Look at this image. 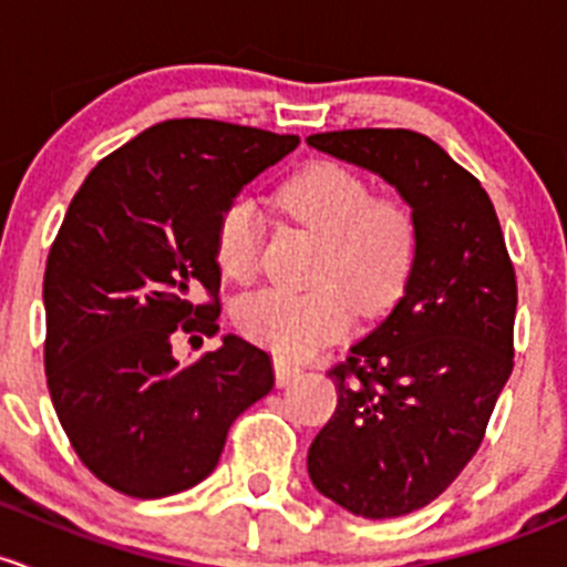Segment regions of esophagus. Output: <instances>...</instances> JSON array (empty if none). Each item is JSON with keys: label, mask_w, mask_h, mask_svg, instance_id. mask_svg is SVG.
I'll use <instances>...</instances> for the list:
<instances>
[{"label": "esophagus", "mask_w": 567, "mask_h": 567, "mask_svg": "<svg viewBox=\"0 0 567 567\" xmlns=\"http://www.w3.org/2000/svg\"><path fill=\"white\" fill-rule=\"evenodd\" d=\"M300 371H302L300 365L291 363V360L276 358V382L281 384V388H284V384H289L295 377H300Z\"/></svg>", "instance_id": "obj_1"}]
</instances>
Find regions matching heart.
I'll return each mask as SVG.
<instances>
[{
  "mask_svg": "<svg viewBox=\"0 0 567 567\" xmlns=\"http://www.w3.org/2000/svg\"><path fill=\"white\" fill-rule=\"evenodd\" d=\"M281 207L324 237L311 291L265 289L235 308L250 341L289 358H306L338 341L363 317H382L410 284L420 250V220L401 196H373L369 179L332 161L302 166L284 183ZM215 261L224 276L248 281L265 248V218L248 194L226 202L215 220Z\"/></svg>",
  "mask_w": 567,
  "mask_h": 567,
  "instance_id": "1",
  "label": "heart"
}]
</instances>
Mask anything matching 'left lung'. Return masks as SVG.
I'll use <instances>...</instances> for the list:
<instances>
[{
    "mask_svg": "<svg viewBox=\"0 0 567 567\" xmlns=\"http://www.w3.org/2000/svg\"><path fill=\"white\" fill-rule=\"evenodd\" d=\"M311 147L395 185L420 220L404 297L332 365L338 406L308 451L313 486L363 518L434 502L486 436L513 371L516 270L483 185L404 127L313 133Z\"/></svg>",
    "mask_w": 567,
    "mask_h": 567,
    "instance_id": "1",
    "label": "left lung"
}]
</instances>
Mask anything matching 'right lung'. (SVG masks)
Listing matches in <instances>:
<instances>
[{
    "mask_svg": "<svg viewBox=\"0 0 567 567\" xmlns=\"http://www.w3.org/2000/svg\"><path fill=\"white\" fill-rule=\"evenodd\" d=\"M300 144L218 120H166L103 157L45 261V379L81 464L114 492L157 499L209 475L231 423L276 384L237 336L179 365V332L215 336V220Z\"/></svg>",
    "mask_w": 567,
    "mask_h": 567,
    "instance_id": "add662e5",
    "label": "right lung"
}]
</instances>
